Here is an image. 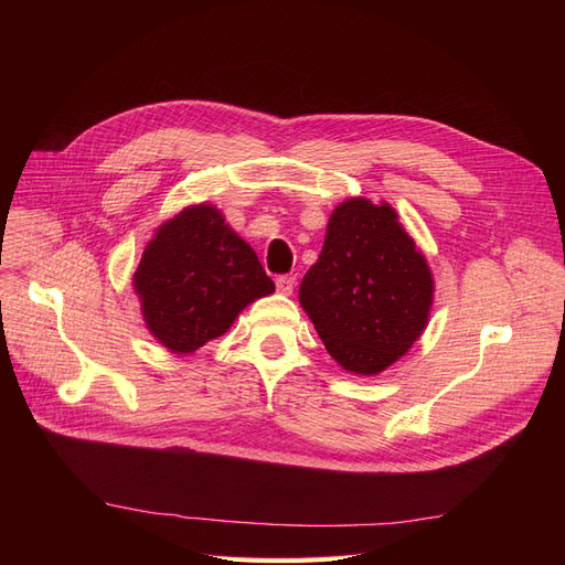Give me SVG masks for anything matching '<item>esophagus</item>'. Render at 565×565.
I'll list each match as a JSON object with an SVG mask.
<instances>
[{
	"mask_svg": "<svg viewBox=\"0 0 565 565\" xmlns=\"http://www.w3.org/2000/svg\"><path fill=\"white\" fill-rule=\"evenodd\" d=\"M295 285H297L295 276H278L276 278V287H278V292H282V295H292Z\"/></svg>",
	"mask_w": 565,
	"mask_h": 565,
	"instance_id": "obj_1",
	"label": "esophagus"
}]
</instances>
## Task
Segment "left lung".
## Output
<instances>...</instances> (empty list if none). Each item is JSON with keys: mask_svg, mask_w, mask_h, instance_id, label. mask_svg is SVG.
<instances>
[{"mask_svg": "<svg viewBox=\"0 0 565 565\" xmlns=\"http://www.w3.org/2000/svg\"><path fill=\"white\" fill-rule=\"evenodd\" d=\"M434 297L431 270L386 202L353 198L332 212L299 301L334 361L377 374L415 344Z\"/></svg>", "mask_w": 565, "mask_h": 565, "instance_id": "obj_1", "label": "left lung"}]
</instances>
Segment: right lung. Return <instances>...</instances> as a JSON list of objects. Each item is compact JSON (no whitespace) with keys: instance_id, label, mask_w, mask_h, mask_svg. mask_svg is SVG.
I'll return each instance as SVG.
<instances>
[{"instance_id":"add662e5","label":"right lung","mask_w":565,"mask_h":565,"mask_svg":"<svg viewBox=\"0 0 565 565\" xmlns=\"http://www.w3.org/2000/svg\"><path fill=\"white\" fill-rule=\"evenodd\" d=\"M134 287L150 332L174 353H193L221 337L249 301L276 289L254 249L210 204L160 226Z\"/></svg>"}]
</instances>
